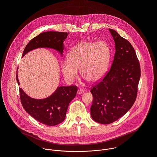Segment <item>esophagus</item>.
<instances>
[{
	"label": "esophagus",
	"instance_id": "esophagus-1",
	"mask_svg": "<svg viewBox=\"0 0 157 157\" xmlns=\"http://www.w3.org/2000/svg\"><path fill=\"white\" fill-rule=\"evenodd\" d=\"M84 92V90H83V89H79L78 90V92H77V94H83Z\"/></svg>",
	"mask_w": 157,
	"mask_h": 157
}]
</instances>
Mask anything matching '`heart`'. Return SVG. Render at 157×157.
I'll return each instance as SVG.
<instances>
[{
  "label": "heart",
  "instance_id": "1",
  "mask_svg": "<svg viewBox=\"0 0 157 157\" xmlns=\"http://www.w3.org/2000/svg\"><path fill=\"white\" fill-rule=\"evenodd\" d=\"M110 57V50L105 41H82L71 49L69 59L61 62V70L68 81H73L78 77V70H80L82 78L94 83L105 75Z\"/></svg>",
  "mask_w": 157,
  "mask_h": 157
}]
</instances>
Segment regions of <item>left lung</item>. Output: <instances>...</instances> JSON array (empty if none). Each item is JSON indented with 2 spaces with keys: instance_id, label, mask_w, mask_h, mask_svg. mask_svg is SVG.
Returning <instances> with one entry per match:
<instances>
[{
  "instance_id": "left-lung-1",
  "label": "left lung",
  "mask_w": 157,
  "mask_h": 157,
  "mask_svg": "<svg viewBox=\"0 0 157 157\" xmlns=\"http://www.w3.org/2000/svg\"><path fill=\"white\" fill-rule=\"evenodd\" d=\"M113 36L116 53L110 69L104 78L91 87L93 119L102 124L113 123L132 107L137 95L140 66L130 43L115 30Z\"/></svg>"
}]
</instances>
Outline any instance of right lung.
<instances>
[{
    "label": "right lung",
    "mask_w": 157,
    "mask_h": 157,
    "mask_svg": "<svg viewBox=\"0 0 157 157\" xmlns=\"http://www.w3.org/2000/svg\"><path fill=\"white\" fill-rule=\"evenodd\" d=\"M69 33L51 31L39 34L27 44L22 57L31 50L38 48H53L62 55L64 49L63 42ZM16 79L19 85L17 71ZM19 91L22 106L29 114L40 123L55 126L64 120L69 104L76 95L78 87L76 86L58 87L50 96L43 99H36L29 97L20 87Z\"/></svg>",
    "instance_id": "1"
}]
</instances>
